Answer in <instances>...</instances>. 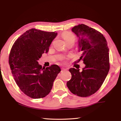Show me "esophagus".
<instances>
[{
  "label": "esophagus",
  "instance_id": "34e87169",
  "mask_svg": "<svg viewBox=\"0 0 121 121\" xmlns=\"http://www.w3.org/2000/svg\"><path fill=\"white\" fill-rule=\"evenodd\" d=\"M66 70H67V69H65V68H62V69H61V70H62V71H65Z\"/></svg>",
  "mask_w": 121,
  "mask_h": 121
}]
</instances>
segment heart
I'll return each mask as SVG.
<instances>
[{"label": "heart", "mask_w": 121, "mask_h": 121, "mask_svg": "<svg viewBox=\"0 0 121 121\" xmlns=\"http://www.w3.org/2000/svg\"><path fill=\"white\" fill-rule=\"evenodd\" d=\"M62 36L63 39L65 41H68L70 40H74L75 39V36L72 33L70 32H65L63 34Z\"/></svg>", "instance_id": "1"}]
</instances>
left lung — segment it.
<instances>
[{
    "instance_id": "obj_1",
    "label": "left lung",
    "mask_w": 121,
    "mask_h": 121,
    "mask_svg": "<svg viewBox=\"0 0 121 121\" xmlns=\"http://www.w3.org/2000/svg\"><path fill=\"white\" fill-rule=\"evenodd\" d=\"M72 32L78 38V51L85 66L82 72L70 68L71 79L66 85L71 92L77 96L88 97L95 93L109 72V49L106 38L100 32L82 24L73 27Z\"/></svg>"
}]
</instances>
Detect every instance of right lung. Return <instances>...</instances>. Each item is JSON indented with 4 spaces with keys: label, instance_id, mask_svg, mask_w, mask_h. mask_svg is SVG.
<instances>
[{
    "label": "right lung",
    "instance_id": "right-lung-1",
    "mask_svg": "<svg viewBox=\"0 0 121 121\" xmlns=\"http://www.w3.org/2000/svg\"><path fill=\"white\" fill-rule=\"evenodd\" d=\"M55 32L34 29L26 30L15 41L10 51L9 62L15 83L32 98L48 95L61 71L58 65L42 68L38 62L43 53L48 52L51 42L58 35Z\"/></svg>",
    "mask_w": 121,
    "mask_h": 121
}]
</instances>
